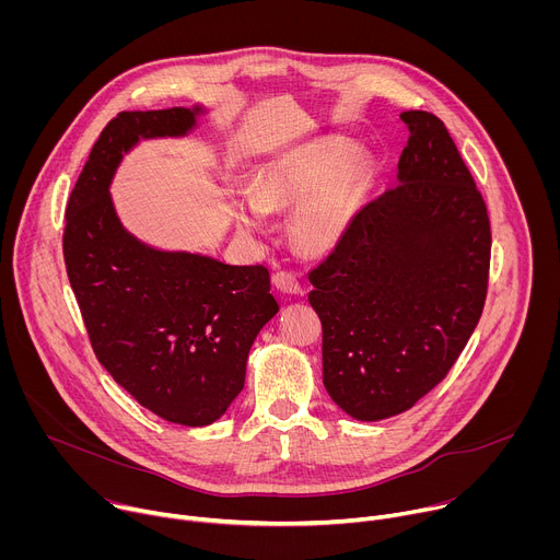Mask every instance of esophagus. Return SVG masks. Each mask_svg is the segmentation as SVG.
Listing matches in <instances>:
<instances>
[{
  "instance_id": "1",
  "label": "esophagus",
  "mask_w": 560,
  "mask_h": 560,
  "mask_svg": "<svg viewBox=\"0 0 560 560\" xmlns=\"http://www.w3.org/2000/svg\"><path fill=\"white\" fill-rule=\"evenodd\" d=\"M272 281H275V285H277L283 294H303L301 281H299L296 275H292V272L281 270V272H277V275L272 277Z\"/></svg>"
}]
</instances>
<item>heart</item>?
<instances>
[{"label": "heart", "mask_w": 560, "mask_h": 560, "mask_svg": "<svg viewBox=\"0 0 560 560\" xmlns=\"http://www.w3.org/2000/svg\"><path fill=\"white\" fill-rule=\"evenodd\" d=\"M350 143L341 139L310 143L283 152L257 173L250 197L234 201L238 230L257 234L266 214L296 208L290 219L294 244L310 255L332 253L348 234L368 186V162L348 159Z\"/></svg>", "instance_id": "obj_1"}]
</instances>
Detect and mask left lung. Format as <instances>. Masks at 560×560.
Listing matches in <instances>:
<instances>
[{"instance_id":"left-lung-1","label":"left lung","mask_w":560,"mask_h":560,"mask_svg":"<svg viewBox=\"0 0 560 560\" xmlns=\"http://www.w3.org/2000/svg\"><path fill=\"white\" fill-rule=\"evenodd\" d=\"M410 130L398 184L361 208L314 268L324 385L357 421L410 410L456 363L481 318L492 232L445 124L401 113Z\"/></svg>"}]
</instances>
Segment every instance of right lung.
<instances>
[{
  "label": "right lung",
  "instance_id": "right-lung-1",
  "mask_svg": "<svg viewBox=\"0 0 560 560\" xmlns=\"http://www.w3.org/2000/svg\"><path fill=\"white\" fill-rule=\"evenodd\" d=\"M201 113L110 119L70 192L63 228L68 281L100 363L139 406L188 428L214 423L244 389L250 348L279 312L270 272L145 246L121 225L110 182L139 139L184 137Z\"/></svg>",
  "mask_w": 560,
  "mask_h": 560
}]
</instances>
